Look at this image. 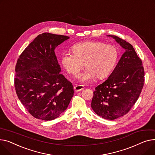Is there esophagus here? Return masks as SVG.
I'll return each mask as SVG.
<instances>
[{"instance_id":"1","label":"esophagus","mask_w":155,"mask_h":155,"mask_svg":"<svg viewBox=\"0 0 155 155\" xmlns=\"http://www.w3.org/2000/svg\"><path fill=\"white\" fill-rule=\"evenodd\" d=\"M83 89H84V86L83 85H76L74 87V89L76 92H79L80 91L83 90Z\"/></svg>"}]
</instances>
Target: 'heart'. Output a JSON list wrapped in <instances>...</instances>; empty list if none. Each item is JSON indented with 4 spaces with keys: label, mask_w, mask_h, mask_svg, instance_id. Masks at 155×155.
Segmentation results:
<instances>
[{
    "label": "heart",
    "mask_w": 155,
    "mask_h": 155,
    "mask_svg": "<svg viewBox=\"0 0 155 155\" xmlns=\"http://www.w3.org/2000/svg\"><path fill=\"white\" fill-rule=\"evenodd\" d=\"M71 50L72 53L62 54L61 62L64 69L72 76H76L84 64L86 68L78 76L81 81H89L95 77L97 79L106 77L114 68L118 58L117 49L102 42H79L72 45Z\"/></svg>",
    "instance_id": "1"
}]
</instances>
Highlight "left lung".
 <instances>
[{
    "instance_id": "obj_1",
    "label": "left lung",
    "mask_w": 155,
    "mask_h": 155,
    "mask_svg": "<svg viewBox=\"0 0 155 155\" xmlns=\"http://www.w3.org/2000/svg\"><path fill=\"white\" fill-rule=\"evenodd\" d=\"M109 36L126 51L110 77L95 87L91 107L104 119L114 120L128 113L137 101L144 86V71L131 44L117 36Z\"/></svg>"
}]
</instances>
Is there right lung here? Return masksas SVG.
Segmentation results:
<instances>
[{
	"label": "right lung",
	"mask_w": 155,
	"mask_h": 155,
	"mask_svg": "<svg viewBox=\"0 0 155 155\" xmlns=\"http://www.w3.org/2000/svg\"><path fill=\"white\" fill-rule=\"evenodd\" d=\"M66 35L48 32L36 37L21 53L15 71L16 94L36 119L50 121L64 111L74 95L73 86L62 74L55 54Z\"/></svg>",
	"instance_id": "right-lung-1"
}]
</instances>
